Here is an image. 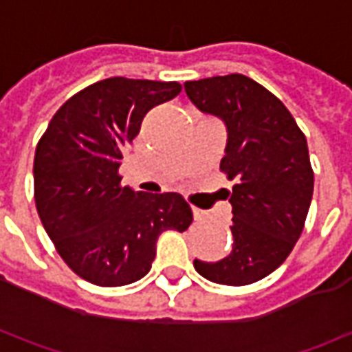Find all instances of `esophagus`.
Returning <instances> with one entry per match:
<instances>
[{
    "label": "esophagus",
    "mask_w": 352,
    "mask_h": 352,
    "mask_svg": "<svg viewBox=\"0 0 352 352\" xmlns=\"http://www.w3.org/2000/svg\"><path fill=\"white\" fill-rule=\"evenodd\" d=\"M192 214H194V219H196V221H206L207 219L206 211H201V209H198V207H192Z\"/></svg>",
    "instance_id": "obj_1"
}]
</instances>
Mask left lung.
<instances>
[{"label": "left lung", "mask_w": 352, "mask_h": 352, "mask_svg": "<svg viewBox=\"0 0 352 352\" xmlns=\"http://www.w3.org/2000/svg\"><path fill=\"white\" fill-rule=\"evenodd\" d=\"M184 92L226 126L221 169L236 179L232 252L194 267L219 285H251L275 272L302 234L313 198L307 141L283 101L245 75L188 80Z\"/></svg>", "instance_id": "1"}]
</instances>
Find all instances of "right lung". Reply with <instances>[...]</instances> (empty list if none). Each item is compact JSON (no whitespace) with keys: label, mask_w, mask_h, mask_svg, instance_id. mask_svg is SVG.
<instances>
[{"label":"right lung","mask_w":352,"mask_h":352,"mask_svg":"<svg viewBox=\"0 0 352 352\" xmlns=\"http://www.w3.org/2000/svg\"><path fill=\"white\" fill-rule=\"evenodd\" d=\"M179 92V82L162 80L94 82L58 109L37 143L39 219L65 264L92 285L122 287L145 277L162 232L190 226L181 194L135 192L118 175L146 113Z\"/></svg>","instance_id":"add662e5"}]
</instances>
